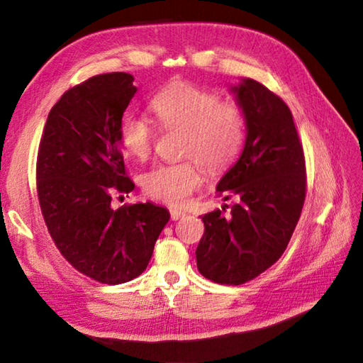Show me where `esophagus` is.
Wrapping results in <instances>:
<instances>
[{
  "mask_svg": "<svg viewBox=\"0 0 363 363\" xmlns=\"http://www.w3.org/2000/svg\"><path fill=\"white\" fill-rule=\"evenodd\" d=\"M169 213H171V219H173V220H177V219H181V218H186V213L181 211V210H176V208H173V210H171Z\"/></svg>",
  "mask_w": 363,
  "mask_h": 363,
  "instance_id": "34e87169",
  "label": "esophagus"
}]
</instances>
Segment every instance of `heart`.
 I'll use <instances>...</instances> for the list:
<instances>
[{
    "label": "heart",
    "mask_w": 363,
    "mask_h": 363,
    "mask_svg": "<svg viewBox=\"0 0 363 363\" xmlns=\"http://www.w3.org/2000/svg\"><path fill=\"white\" fill-rule=\"evenodd\" d=\"M164 130H181L182 157L194 158L210 171H219L237 158L247 136V118L233 102H223L213 91L194 84H174L150 102ZM118 139L128 155L145 160L153 150L157 130L139 115L123 116ZM201 171L195 162L160 164L143 177L144 192L168 203L182 206L200 187Z\"/></svg>",
    "instance_id": "obj_1"
}]
</instances>
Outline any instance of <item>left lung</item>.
<instances>
[{"label":"left lung","mask_w":363,"mask_h":363,"mask_svg":"<svg viewBox=\"0 0 363 363\" xmlns=\"http://www.w3.org/2000/svg\"><path fill=\"white\" fill-rule=\"evenodd\" d=\"M230 93L247 118V138L216 190L238 203L229 216L214 210L201 218L205 233L195 255L203 277L242 285L284 255L304 205L306 163L293 115L279 96L251 78Z\"/></svg>","instance_id":"obj_1"}]
</instances>
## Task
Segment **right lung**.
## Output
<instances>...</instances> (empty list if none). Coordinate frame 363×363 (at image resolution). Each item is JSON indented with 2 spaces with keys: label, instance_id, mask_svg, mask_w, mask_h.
<instances>
[{
  "label": "right lung",
  "instance_id": "right-lung-1",
  "mask_svg": "<svg viewBox=\"0 0 363 363\" xmlns=\"http://www.w3.org/2000/svg\"><path fill=\"white\" fill-rule=\"evenodd\" d=\"M130 73L97 75L64 93L48 115L36 163L43 218L60 253L101 284L136 279L169 220L167 208H112L115 192H131L118 139L136 94Z\"/></svg>",
  "mask_w": 363,
  "mask_h": 363
}]
</instances>
